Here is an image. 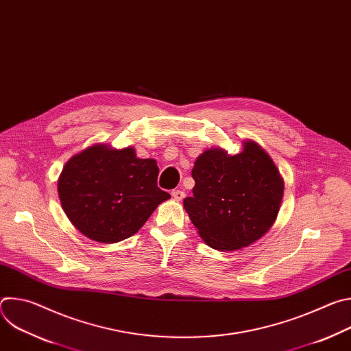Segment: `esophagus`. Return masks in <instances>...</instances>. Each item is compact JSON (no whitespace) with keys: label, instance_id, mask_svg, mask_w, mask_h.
<instances>
[{"label":"esophagus","instance_id":"34e87169","mask_svg":"<svg viewBox=\"0 0 351 351\" xmlns=\"http://www.w3.org/2000/svg\"><path fill=\"white\" fill-rule=\"evenodd\" d=\"M172 197L175 199H178V202H180V199L184 198V191H182V190H172Z\"/></svg>","mask_w":351,"mask_h":351}]
</instances>
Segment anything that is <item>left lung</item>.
I'll return each instance as SVG.
<instances>
[{"label": "left lung", "mask_w": 351, "mask_h": 351, "mask_svg": "<svg viewBox=\"0 0 351 351\" xmlns=\"http://www.w3.org/2000/svg\"><path fill=\"white\" fill-rule=\"evenodd\" d=\"M193 197L183 199L198 234L218 252H234L261 239L275 223L285 182L272 158L253 140L240 153L208 148L194 161Z\"/></svg>", "instance_id": "1"}]
</instances>
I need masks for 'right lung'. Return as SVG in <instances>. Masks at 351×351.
I'll return each mask as SVG.
<instances>
[{
	"label": "right lung",
	"instance_id": "add662e5",
	"mask_svg": "<svg viewBox=\"0 0 351 351\" xmlns=\"http://www.w3.org/2000/svg\"><path fill=\"white\" fill-rule=\"evenodd\" d=\"M158 165L138 158L134 147L93 144L75 154L58 178L62 210L86 237L118 243L140 230L171 198L157 186Z\"/></svg>",
	"mask_w": 351,
	"mask_h": 351
}]
</instances>
